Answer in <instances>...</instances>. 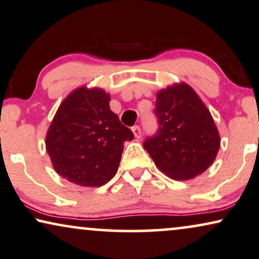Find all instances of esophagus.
I'll return each mask as SVG.
<instances>
[{
	"mask_svg": "<svg viewBox=\"0 0 259 259\" xmlns=\"http://www.w3.org/2000/svg\"><path fill=\"white\" fill-rule=\"evenodd\" d=\"M132 130H133L134 135H135L136 139H140L141 134H142V132H141V127L139 125H135V126H133Z\"/></svg>",
	"mask_w": 259,
	"mask_h": 259,
	"instance_id": "1",
	"label": "esophagus"
}]
</instances>
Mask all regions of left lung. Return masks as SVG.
Wrapping results in <instances>:
<instances>
[{"label":"left lung","mask_w":259,"mask_h":259,"mask_svg":"<svg viewBox=\"0 0 259 259\" xmlns=\"http://www.w3.org/2000/svg\"><path fill=\"white\" fill-rule=\"evenodd\" d=\"M154 113L157 132L143 147L162 173L174 180H189L213 163L220 137L211 113L194 90L178 84L156 95Z\"/></svg>","instance_id":"8db88e82"}]
</instances>
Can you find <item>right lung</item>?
<instances>
[{"instance_id":"obj_1","label":"right lung","mask_w":259,"mask_h":259,"mask_svg":"<svg viewBox=\"0 0 259 259\" xmlns=\"http://www.w3.org/2000/svg\"><path fill=\"white\" fill-rule=\"evenodd\" d=\"M103 90L79 88L55 113L46 149L55 171L75 185L99 187L115 177L123 143L134 134L110 110Z\"/></svg>"}]
</instances>
